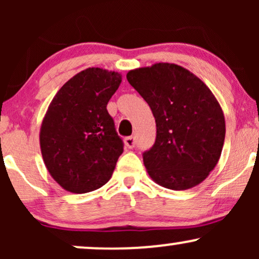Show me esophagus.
<instances>
[{"mask_svg":"<svg viewBox=\"0 0 259 259\" xmlns=\"http://www.w3.org/2000/svg\"><path fill=\"white\" fill-rule=\"evenodd\" d=\"M124 144H125V146L127 148H133L135 146V139H134L133 136H127V138L124 139Z\"/></svg>","mask_w":259,"mask_h":259,"instance_id":"esophagus-1","label":"esophagus"}]
</instances>
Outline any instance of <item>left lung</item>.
I'll list each match as a JSON object with an SVG mask.
<instances>
[{
    "label": "left lung",
    "instance_id": "1",
    "mask_svg": "<svg viewBox=\"0 0 259 259\" xmlns=\"http://www.w3.org/2000/svg\"><path fill=\"white\" fill-rule=\"evenodd\" d=\"M126 79L156 119V141L144 153L151 179L170 190L201 184L221 158L225 139L224 113L213 92L174 63L133 69Z\"/></svg>",
    "mask_w": 259,
    "mask_h": 259
}]
</instances>
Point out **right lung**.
<instances>
[{
  "mask_svg": "<svg viewBox=\"0 0 259 259\" xmlns=\"http://www.w3.org/2000/svg\"><path fill=\"white\" fill-rule=\"evenodd\" d=\"M121 74L88 68L59 89L40 129L44 163L55 181L73 194L100 189L111 179L123 141L107 103Z\"/></svg>",
  "mask_w": 259,
  "mask_h": 259,
  "instance_id": "1",
  "label": "right lung"
}]
</instances>
